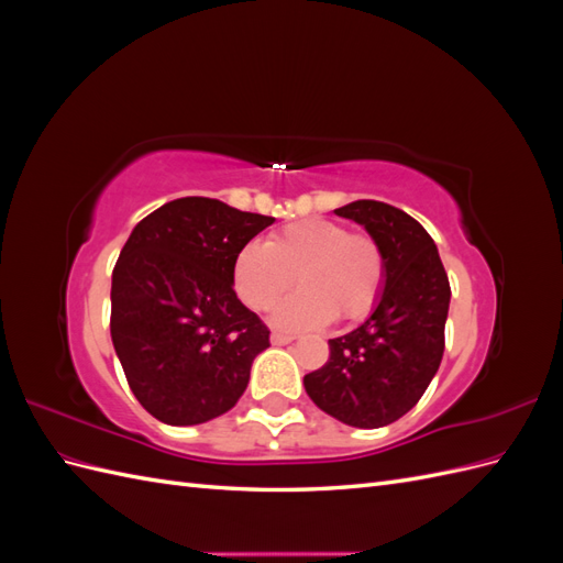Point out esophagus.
<instances>
[{"label": "esophagus", "mask_w": 563, "mask_h": 563, "mask_svg": "<svg viewBox=\"0 0 563 563\" xmlns=\"http://www.w3.org/2000/svg\"><path fill=\"white\" fill-rule=\"evenodd\" d=\"M294 340H296L294 335H288V333H277V331L269 335V343H272V345H288V343H294Z\"/></svg>", "instance_id": "obj_1"}]
</instances>
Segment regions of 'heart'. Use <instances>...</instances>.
Returning <instances> with one entry per match:
<instances>
[{
    "label": "heart",
    "mask_w": 563,
    "mask_h": 563,
    "mask_svg": "<svg viewBox=\"0 0 563 563\" xmlns=\"http://www.w3.org/2000/svg\"><path fill=\"white\" fill-rule=\"evenodd\" d=\"M294 275L302 288L275 308L272 319L279 327L317 329L333 317L362 319L380 291L383 255L368 236L321 218L300 220L236 253L234 288L253 310L277 302Z\"/></svg>",
    "instance_id": "b5f03b06"
}]
</instances>
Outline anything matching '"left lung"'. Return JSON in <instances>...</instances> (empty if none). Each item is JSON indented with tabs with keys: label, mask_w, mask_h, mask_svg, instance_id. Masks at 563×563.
Here are the masks:
<instances>
[{
	"label": "left lung",
	"mask_w": 563,
	"mask_h": 563,
	"mask_svg": "<svg viewBox=\"0 0 563 563\" xmlns=\"http://www.w3.org/2000/svg\"><path fill=\"white\" fill-rule=\"evenodd\" d=\"M335 216L362 225L383 255V284L362 327L329 340L331 356L305 391L335 420L376 430L411 411L444 354L451 286L432 236L416 218L360 199Z\"/></svg>",
	"instance_id": "left-lung-1"
}]
</instances>
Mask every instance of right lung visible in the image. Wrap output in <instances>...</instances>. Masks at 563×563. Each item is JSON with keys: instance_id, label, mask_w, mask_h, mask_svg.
I'll use <instances>...</instances> for the list:
<instances>
[{"instance_id": "add662e5", "label": "right lung", "mask_w": 563, "mask_h": 563, "mask_svg": "<svg viewBox=\"0 0 563 563\" xmlns=\"http://www.w3.org/2000/svg\"><path fill=\"white\" fill-rule=\"evenodd\" d=\"M275 218L209 197L164 203L133 228L112 269V345L129 387L166 424L228 413L269 331L234 294V261Z\"/></svg>"}]
</instances>
